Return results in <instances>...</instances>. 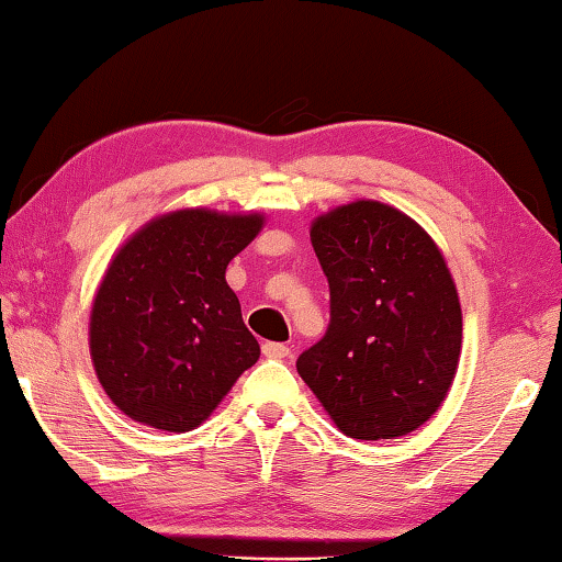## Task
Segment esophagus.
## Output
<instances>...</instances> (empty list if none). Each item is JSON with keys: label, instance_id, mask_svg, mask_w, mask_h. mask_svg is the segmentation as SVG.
Here are the masks:
<instances>
[{"label": "esophagus", "instance_id": "esophagus-1", "mask_svg": "<svg viewBox=\"0 0 562 562\" xmlns=\"http://www.w3.org/2000/svg\"><path fill=\"white\" fill-rule=\"evenodd\" d=\"M262 355L268 357V359H288L290 357V347L280 345V341H265Z\"/></svg>", "mask_w": 562, "mask_h": 562}]
</instances>
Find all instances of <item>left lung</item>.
Instances as JSON below:
<instances>
[{
  "label": "left lung",
  "instance_id": "1",
  "mask_svg": "<svg viewBox=\"0 0 562 562\" xmlns=\"http://www.w3.org/2000/svg\"><path fill=\"white\" fill-rule=\"evenodd\" d=\"M329 280V327L297 372L341 434L396 439L439 412L461 357V302L449 265L414 217L379 201L312 221Z\"/></svg>",
  "mask_w": 562,
  "mask_h": 562
}]
</instances>
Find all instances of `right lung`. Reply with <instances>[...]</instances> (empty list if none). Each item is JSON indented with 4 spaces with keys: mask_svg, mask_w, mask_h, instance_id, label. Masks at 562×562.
<instances>
[{
    "mask_svg": "<svg viewBox=\"0 0 562 562\" xmlns=\"http://www.w3.org/2000/svg\"><path fill=\"white\" fill-rule=\"evenodd\" d=\"M262 213L180 207L140 225L93 294L91 361L133 422L183 434L201 426L260 357L225 280Z\"/></svg>",
    "mask_w": 562,
    "mask_h": 562,
    "instance_id": "obj_1",
    "label": "right lung"
}]
</instances>
